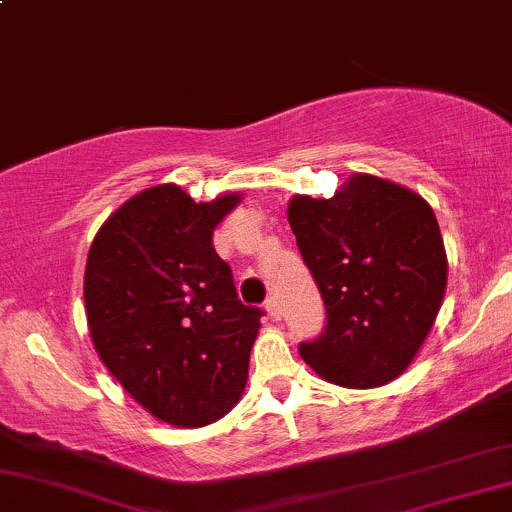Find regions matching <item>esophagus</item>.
I'll list each match as a JSON object with an SVG mask.
<instances>
[{"mask_svg":"<svg viewBox=\"0 0 512 512\" xmlns=\"http://www.w3.org/2000/svg\"><path fill=\"white\" fill-rule=\"evenodd\" d=\"M266 311H268V315L273 320H280L282 318V304L275 299V296H270V299L266 301Z\"/></svg>","mask_w":512,"mask_h":512,"instance_id":"obj_1","label":"esophagus"}]
</instances>
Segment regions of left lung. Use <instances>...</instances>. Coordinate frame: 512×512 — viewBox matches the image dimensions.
I'll return each mask as SVG.
<instances>
[{"label": "left lung", "instance_id": "8db88e82", "mask_svg": "<svg viewBox=\"0 0 512 512\" xmlns=\"http://www.w3.org/2000/svg\"><path fill=\"white\" fill-rule=\"evenodd\" d=\"M304 263L325 301V332L299 346L320 377L384 387L418 356L444 301L449 261L437 216L413 189L356 173L330 199L287 206Z\"/></svg>", "mask_w": 512, "mask_h": 512}]
</instances>
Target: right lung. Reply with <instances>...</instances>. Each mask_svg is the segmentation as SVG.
<instances>
[{
    "label": "right lung",
    "mask_w": 512,
    "mask_h": 512,
    "mask_svg": "<svg viewBox=\"0 0 512 512\" xmlns=\"http://www.w3.org/2000/svg\"><path fill=\"white\" fill-rule=\"evenodd\" d=\"M242 201H194L173 182L106 218L85 266L94 349L154 418L204 427L242 399L261 311L237 299L213 230Z\"/></svg>",
    "instance_id": "obj_1"
}]
</instances>
